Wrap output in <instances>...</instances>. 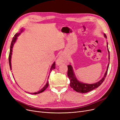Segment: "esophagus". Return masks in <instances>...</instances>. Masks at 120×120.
Returning a JSON list of instances; mask_svg holds the SVG:
<instances>
[{"mask_svg": "<svg viewBox=\"0 0 120 120\" xmlns=\"http://www.w3.org/2000/svg\"><path fill=\"white\" fill-rule=\"evenodd\" d=\"M65 61V56L63 54H61L59 55V57L57 58L56 60V63L57 65H60L61 64H63V63Z\"/></svg>", "mask_w": 120, "mask_h": 120, "instance_id": "obj_1", "label": "esophagus"}]
</instances>
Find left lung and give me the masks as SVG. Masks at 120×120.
<instances>
[{
	"label": "left lung",
	"instance_id": "left-lung-1",
	"mask_svg": "<svg viewBox=\"0 0 120 120\" xmlns=\"http://www.w3.org/2000/svg\"><path fill=\"white\" fill-rule=\"evenodd\" d=\"M104 35H105V37L107 38V36L105 34H104ZM107 50L108 51V55H109L108 59L109 61V60H110V52H109V51L108 48L107 42ZM109 65V64H108L107 70L105 73V75H104L102 79L98 82L96 83H94V84H85V83H81L78 81L75 76L71 66L70 65H68V76L69 79L70 80V85L71 87L72 88V89L76 92L81 93H86L96 89V88L100 86L102 84V82L104 81V80H105L107 74Z\"/></svg>",
	"mask_w": 120,
	"mask_h": 120
}]
</instances>
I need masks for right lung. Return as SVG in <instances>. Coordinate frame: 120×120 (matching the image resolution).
Segmentation results:
<instances>
[{"mask_svg":"<svg viewBox=\"0 0 120 120\" xmlns=\"http://www.w3.org/2000/svg\"><path fill=\"white\" fill-rule=\"evenodd\" d=\"M22 29L21 30V32H22ZM19 35V33H16L15 36L14 37H13V39H12V42H11V45H10V53H9V65H10V69L11 70V55H12V48H13V45H14V44L15 43V41H16L17 40V37ZM55 62H54V63L52 64V65L51 68H50V72L51 71H52L53 70L55 69ZM49 77H48V79L49 78ZM49 86V81H48L47 83H46V84H45V85L41 89L40 91L38 92H36V93H33L34 94H39V93H42L43 92H44L46 88H48V87ZM31 94V93H30Z\"/></svg>","mask_w":120,"mask_h":120,"instance_id":"1","label":"right lung"}]
</instances>
